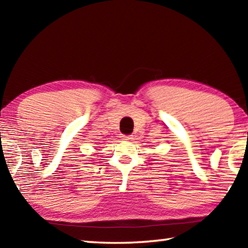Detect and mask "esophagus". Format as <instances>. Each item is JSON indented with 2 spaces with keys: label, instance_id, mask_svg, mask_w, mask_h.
I'll return each mask as SVG.
<instances>
[{
  "label": "esophagus",
  "instance_id": "34e87169",
  "mask_svg": "<svg viewBox=\"0 0 248 248\" xmlns=\"http://www.w3.org/2000/svg\"><path fill=\"white\" fill-rule=\"evenodd\" d=\"M121 138H123V140H131L132 139V136H121Z\"/></svg>",
  "mask_w": 248,
  "mask_h": 248
}]
</instances>
